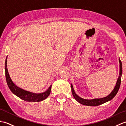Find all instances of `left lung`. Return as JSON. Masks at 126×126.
<instances>
[{"mask_svg": "<svg viewBox=\"0 0 126 126\" xmlns=\"http://www.w3.org/2000/svg\"><path fill=\"white\" fill-rule=\"evenodd\" d=\"M119 60V63H120L119 76V78L117 79L115 86L114 89L111 92L110 94L108 95L107 96H106V97H104L101 98H94V99H92V100H87V99H84L80 97L79 96L77 95L76 94V93L75 92L73 85H72V84H71V92H72V94H73L74 97L75 98V100L77 102H79V103L83 104V105L89 106H97L105 102H107L111 100V99H113L115 96L117 92H118L119 89L120 87V84H121V76L122 74V66L121 61L120 60V58Z\"/></svg>", "mask_w": 126, "mask_h": 126, "instance_id": "left-lung-1", "label": "left lung"}]
</instances>
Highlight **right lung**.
<instances>
[{
	"mask_svg": "<svg viewBox=\"0 0 126 126\" xmlns=\"http://www.w3.org/2000/svg\"><path fill=\"white\" fill-rule=\"evenodd\" d=\"M7 56L6 57L5 62V76H6V82L8 87H9V89L12 93L18 96V97L22 99V100L28 102L42 101L45 100V98H47L49 96L51 92V85L48 88V89H47L44 93L38 94L28 92V91L24 90L22 88L17 87V85H16L14 83L12 82L11 79L9 72H8L7 68Z\"/></svg>",
	"mask_w": 126,
	"mask_h": 126,
	"instance_id": "right-lung-1",
	"label": "right lung"
}]
</instances>
